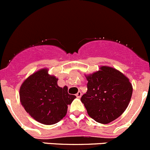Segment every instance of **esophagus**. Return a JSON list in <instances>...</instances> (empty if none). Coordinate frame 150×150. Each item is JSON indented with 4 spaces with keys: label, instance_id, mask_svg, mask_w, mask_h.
Returning a JSON list of instances; mask_svg holds the SVG:
<instances>
[{
    "label": "esophagus",
    "instance_id": "1",
    "mask_svg": "<svg viewBox=\"0 0 150 150\" xmlns=\"http://www.w3.org/2000/svg\"><path fill=\"white\" fill-rule=\"evenodd\" d=\"M81 96H82V93L80 92V91H78V93H76L77 98H80L81 97Z\"/></svg>",
    "mask_w": 150,
    "mask_h": 150
}]
</instances>
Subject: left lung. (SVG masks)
Wrapping results in <instances>:
<instances>
[{
    "label": "left lung",
    "mask_w": 150,
    "mask_h": 150,
    "mask_svg": "<svg viewBox=\"0 0 150 150\" xmlns=\"http://www.w3.org/2000/svg\"><path fill=\"white\" fill-rule=\"evenodd\" d=\"M87 77L88 91L80 98L90 116L100 124H108L128 106L132 86L127 77L116 69L100 67Z\"/></svg>",
    "instance_id": "left-lung-1"
}]
</instances>
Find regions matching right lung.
Instances as JSON below:
<instances>
[{
	"label": "right lung",
	"instance_id": "obj_1",
	"mask_svg": "<svg viewBox=\"0 0 150 150\" xmlns=\"http://www.w3.org/2000/svg\"><path fill=\"white\" fill-rule=\"evenodd\" d=\"M57 78L48 74L47 69L29 76L20 88V100L24 109L36 121L46 125L56 124L67 113V105L76 98L60 88Z\"/></svg>",
	"mask_w": 150,
	"mask_h": 150
}]
</instances>
